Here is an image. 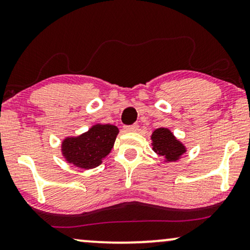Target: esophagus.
<instances>
[{
	"label": "esophagus",
	"mask_w": 250,
	"mask_h": 250,
	"mask_svg": "<svg viewBox=\"0 0 250 250\" xmlns=\"http://www.w3.org/2000/svg\"><path fill=\"white\" fill-rule=\"evenodd\" d=\"M124 129L127 132H137L139 129V125L138 124H133V125H127L124 126Z\"/></svg>",
	"instance_id": "1"
}]
</instances>
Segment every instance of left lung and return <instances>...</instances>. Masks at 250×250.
Returning <instances> with one entry per match:
<instances>
[{
  "label": "left lung",
  "instance_id": "1",
  "mask_svg": "<svg viewBox=\"0 0 250 250\" xmlns=\"http://www.w3.org/2000/svg\"><path fill=\"white\" fill-rule=\"evenodd\" d=\"M154 151L167 161H176L181 154L185 153V147L173 137L167 128H158L153 135Z\"/></svg>",
  "mask_w": 250,
  "mask_h": 250
}]
</instances>
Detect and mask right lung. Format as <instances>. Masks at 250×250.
<instances>
[{
    "mask_svg": "<svg viewBox=\"0 0 250 250\" xmlns=\"http://www.w3.org/2000/svg\"><path fill=\"white\" fill-rule=\"evenodd\" d=\"M117 134L118 128L116 126L95 125L80 137L65 139L63 154L67 162L78 167H95L110 153Z\"/></svg>",
    "mask_w": 250,
    "mask_h": 250,
    "instance_id": "1",
    "label": "right lung"
}]
</instances>
